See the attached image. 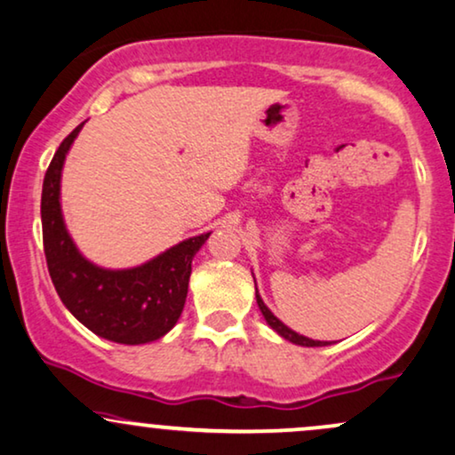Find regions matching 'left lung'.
I'll return each mask as SVG.
<instances>
[{"label":"left lung","mask_w":455,"mask_h":455,"mask_svg":"<svg viewBox=\"0 0 455 455\" xmlns=\"http://www.w3.org/2000/svg\"><path fill=\"white\" fill-rule=\"evenodd\" d=\"M255 289H257V284H255ZM255 297H257V306H259V310H261V314H263V318H266L267 324H270V327H272L274 331H276V333L280 335V338H284V339L293 341V344H297V346H310V347H314V346H329V341L310 339V338H304V335L295 333L293 329H289L287 324H284L283 321H278V318L274 316V314H272L270 310H267V306L263 304V299L259 297V291H257Z\"/></svg>","instance_id":"1"}]
</instances>
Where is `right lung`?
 Listing matches in <instances>:
<instances>
[{"instance_id": "1", "label": "right lung", "mask_w": 455, "mask_h": 455, "mask_svg": "<svg viewBox=\"0 0 455 455\" xmlns=\"http://www.w3.org/2000/svg\"><path fill=\"white\" fill-rule=\"evenodd\" d=\"M82 126L59 145L44 177L42 232L50 278L67 310L99 338L128 346L148 344L177 324L192 259L211 232L183 240L128 270H105L88 261L73 244L60 211V171Z\"/></svg>"}]
</instances>
